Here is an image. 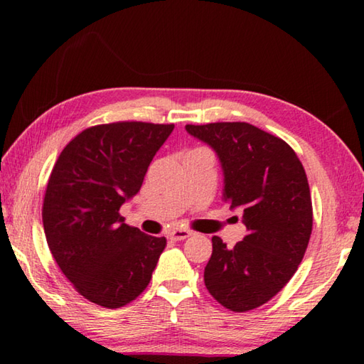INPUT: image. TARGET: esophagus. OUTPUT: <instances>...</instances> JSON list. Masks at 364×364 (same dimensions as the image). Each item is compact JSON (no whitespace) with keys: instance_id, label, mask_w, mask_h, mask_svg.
Returning <instances> with one entry per match:
<instances>
[{"instance_id":"esophagus-1","label":"esophagus","mask_w":364,"mask_h":364,"mask_svg":"<svg viewBox=\"0 0 364 364\" xmlns=\"http://www.w3.org/2000/svg\"><path fill=\"white\" fill-rule=\"evenodd\" d=\"M191 236V231L188 230H175L170 232V239H173V241H184V239Z\"/></svg>"}]
</instances>
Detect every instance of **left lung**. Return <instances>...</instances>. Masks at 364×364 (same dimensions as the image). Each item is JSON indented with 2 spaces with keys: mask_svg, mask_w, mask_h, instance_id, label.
Masks as SVG:
<instances>
[{
  "mask_svg": "<svg viewBox=\"0 0 364 364\" xmlns=\"http://www.w3.org/2000/svg\"><path fill=\"white\" fill-rule=\"evenodd\" d=\"M186 132L217 152L223 200L241 208L247 228L232 249L212 237L205 287L228 310H254L287 284L308 247L313 208L304 165L286 141L245 122L186 125Z\"/></svg>",
  "mask_w": 364,
  "mask_h": 364,
  "instance_id": "8db88e82",
  "label": "left lung"
}]
</instances>
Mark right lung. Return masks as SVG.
Returning a JSON list of instances; mask_svg holds the SVG:
<instances>
[{
    "instance_id": "add662e5",
    "label": "right lung",
    "mask_w": 364,
    "mask_h": 364,
    "mask_svg": "<svg viewBox=\"0 0 364 364\" xmlns=\"http://www.w3.org/2000/svg\"><path fill=\"white\" fill-rule=\"evenodd\" d=\"M175 125L115 122L86 128L60 152L43 200L54 260L78 294L120 308L144 291L167 239L128 226L119 213Z\"/></svg>"
}]
</instances>
